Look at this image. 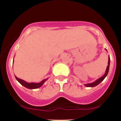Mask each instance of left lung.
I'll list each match as a JSON object with an SVG mask.
<instances>
[{"mask_svg": "<svg viewBox=\"0 0 121 121\" xmlns=\"http://www.w3.org/2000/svg\"><path fill=\"white\" fill-rule=\"evenodd\" d=\"M105 50L107 51V49H105ZM108 65H107V69H106L105 73L104 75L103 76H102L101 77H100L99 78L97 79L95 81L92 82V83H89V84H84L85 86H87V87H94V86H97V85H98L99 84L101 83L102 81L105 79V78L107 77V74H108V71H109V64H110V57H109V56H108Z\"/></svg>", "mask_w": 121, "mask_h": 121, "instance_id": "8db88e82", "label": "left lung"}]
</instances>
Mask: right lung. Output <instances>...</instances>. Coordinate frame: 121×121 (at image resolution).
I'll list each match as a JSON object with an SVG mask.
<instances>
[{
    "label": "right lung",
    "mask_w": 121,
    "mask_h": 121,
    "mask_svg": "<svg viewBox=\"0 0 121 121\" xmlns=\"http://www.w3.org/2000/svg\"><path fill=\"white\" fill-rule=\"evenodd\" d=\"M13 61H14V60H13ZM16 79L17 80L18 82H19L21 85H22L23 86H24V87L27 88L28 89H30V90H33V89H37L41 87L44 83L48 80V78H46L44 80H43V81H41V82H38V83H35V82H27L26 81H24L23 80L17 77L16 76H15Z\"/></svg>",
    "instance_id": "right-lung-1"
}]
</instances>
